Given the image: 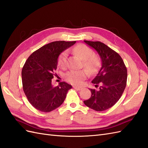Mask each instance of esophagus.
Returning a JSON list of instances; mask_svg holds the SVG:
<instances>
[{"mask_svg":"<svg viewBox=\"0 0 148 148\" xmlns=\"http://www.w3.org/2000/svg\"><path fill=\"white\" fill-rule=\"evenodd\" d=\"M73 88H74V89H75V90H78V91H79V90H82V88L76 86H73Z\"/></svg>","mask_w":148,"mask_h":148,"instance_id":"34e87169","label":"esophagus"}]
</instances>
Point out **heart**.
<instances>
[{
  "instance_id": "b5f03b06",
  "label": "heart",
  "mask_w": 148,
  "mask_h": 148,
  "mask_svg": "<svg viewBox=\"0 0 148 148\" xmlns=\"http://www.w3.org/2000/svg\"><path fill=\"white\" fill-rule=\"evenodd\" d=\"M73 51L82 60H83L82 66L89 73L92 75L97 73L100 66L101 60L98 56L93 54L91 49L84 44H79L74 48ZM67 57L68 53L67 51H63L60 55L58 58V64L60 67L66 68L67 67ZM71 71L66 74V78L72 84L79 85L88 76V74L87 71Z\"/></svg>"
}]
</instances>
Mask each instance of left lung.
I'll return each mask as SVG.
<instances>
[{"mask_svg":"<svg viewBox=\"0 0 148 148\" xmlns=\"http://www.w3.org/2000/svg\"><path fill=\"white\" fill-rule=\"evenodd\" d=\"M84 42L97 51L101 61V67L91 81L98 88L90 89L91 96L84 103L95 111H104L122 97L127 84V68L120 55L103 43Z\"/></svg>","mask_w":148,"mask_h":148,"instance_id":"obj_1","label":"left lung"}]
</instances>
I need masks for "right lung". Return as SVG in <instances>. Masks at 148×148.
Segmentation results:
<instances>
[{
	"label": "right lung",
	"instance_id": "obj_1",
	"mask_svg": "<svg viewBox=\"0 0 148 148\" xmlns=\"http://www.w3.org/2000/svg\"><path fill=\"white\" fill-rule=\"evenodd\" d=\"M76 42L56 41L40 48L27 58L22 69L23 91L34 108L50 112L63 103L72 86L60 82L51 84L56 71L58 58L63 51Z\"/></svg>",
	"mask_w": 148,
	"mask_h": 148
}]
</instances>
